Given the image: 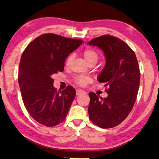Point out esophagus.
<instances>
[{
	"instance_id": "obj_1",
	"label": "esophagus",
	"mask_w": 159,
	"mask_h": 159,
	"mask_svg": "<svg viewBox=\"0 0 159 159\" xmlns=\"http://www.w3.org/2000/svg\"><path fill=\"white\" fill-rule=\"evenodd\" d=\"M84 93H86V92H84V91H83L81 89H77L76 90V96L81 95V94H84Z\"/></svg>"
}]
</instances>
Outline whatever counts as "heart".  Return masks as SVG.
<instances>
[{
    "mask_svg": "<svg viewBox=\"0 0 159 159\" xmlns=\"http://www.w3.org/2000/svg\"><path fill=\"white\" fill-rule=\"evenodd\" d=\"M83 56L85 57V59L89 63L92 61H97L99 57V54L96 50L93 48H87L83 51ZM74 58V55H70L67 57L66 60V66H70L71 62L72 61ZM74 81H75L78 85L80 86L85 87L92 82V79L91 77L85 75H79L75 77L74 79Z\"/></svg>",
    "mask_w": 159,
    "mask_h": 159,
    "instance_id": "b5f03b06",
    "label": "heart"
}]
</instances>
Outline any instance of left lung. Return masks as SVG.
Here are the masks:
<instances>
[{"mask_svg": "<svg viewBox=\"0 0 159 159\" xmlns=\"http://www.w3.org/2000/svg\"><path fill=\"white\" fill-rule=\"evenodd\" d=\"M88 43L103 50L107 62L98 80L108 87L105 98L89 93V119L100 128L116 127L129 115L137 99L140 70L135 53L122 40L110 35L98 37Z\"/></svg>", "mask_w": 159, "mask_h": 159, "instance_id": "8db88e82", "label": "left lung"}]
</instances>
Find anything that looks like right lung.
<instances>
[{"label": "right lung", "instance_id": "add662e5", "mask_svg": "<svg viewBox=\"0 0 159 159\" xmlns=\"http://www.w3.org/2000/svg\"><path fill=\"white\" fill-rule=\"evenodd\" d=\"M82 43L81 39L46 33L33 39L22 52L18 71L20 92L26 110L38 123L52 127L65 120L76 90L72 86L57 90L52 76L63 72L66 59Z\"/></svg>", "mask_w": 159, "mask_h": 159}]
</instances>
